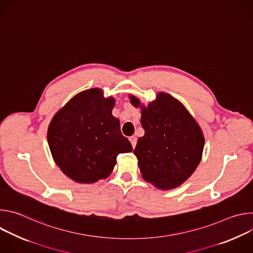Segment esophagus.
<instances>
[{"instance_id": "1", "label": "esophagus", "mask_w": 253, "mask_h": 253, "mask_svg": "<svg viewBox=\"0 0 253 253\" xmlns=\"http://www.w3.org/2000/svg\"><path fill=\"white\" fill-rule=\"evenodd\" d=\"M129 141H130V143L132 144V147H133V149H134L135 146H136V144H137V138H136L135 136H131V137L129 138Z\"/></svg>"}]
</instances>
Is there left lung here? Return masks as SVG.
<instances>
[{
	"mask_svg": "<svg viewBox=\"0 0 253 253\" xmlns=\"http://www.w3.org/2000/svg\"><path fill=\"white\" fill-rule=\"evenodd\" d=\"M129 98L141 109L145 131L133 151L143 179L161 190L180 186L202 158L205 141L199 124L181 102L165 92L147 106L134 95Z\"/></svg>",
	"mask_w": 253,
	"mask_h": 253,
	"instance_id": "8db88e82",
	"label": "left lung"
}]
</instances>
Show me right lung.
Wrapping results in <instances>:
<instances>
[{
  "mask_svg": "<svg viewBox=\"0 0 253 253\" xmlns=\"http://www.w3.org/2000/svg\"><path fill=\"white\" fill-rule=\"evenodd\" d=\"M114 106L115 98L92 88L71 98L52 118L47 133L52 157L73 181L91 184L106 179L117 155L133 150L112 115Z\"/></svg>",
  "mask_w": 253,
  "mask_h": 253,
  "instance_id": "obj_1",
  "label": "right lung"
}]
</instances>
